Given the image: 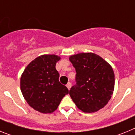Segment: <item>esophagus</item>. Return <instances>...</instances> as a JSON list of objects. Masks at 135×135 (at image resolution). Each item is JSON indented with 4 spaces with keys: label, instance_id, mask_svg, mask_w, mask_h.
<instances>
[{
    "label": "esophagus",
    "instance_id": "1",
    "mask_svg": "<svg viewBox=\"0 0 135 135\" xmlns=\"http://www.w3.org/2000/svg\"><path fill=\"white\" fill-rule=\"evenodd\" d=\"M66 86H67V88H68V89L69 90H70V88H71V83H70V82H68V83L67 84Z\"/></svg>",
    "mask_w": 135,
    "mask_h": 135
}]
</instances>
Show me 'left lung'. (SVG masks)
I'll use <instances>...</instances> for the list:
<instances>
[{
  "label": "left lung",
  "instance_id": "1",
  "mask_svg": "<svg viewBox=\"0 0 135 135\" xmlns=\"http://www.w3.org/2000/svg\"><path fill=\"white\" fill-rule=\"evenodd\" d=\"M76 71V85L70 95L77 108L85 113H94L108 104L114 90L112 67L98 55L80 53L69 57Z\"/></svg>",
  "mask_w": 135,
  "mask_h": 135
}]
</instances>
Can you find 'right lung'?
I'll use <instances>...</instances> for the list:
<instances>
[{"mask_svg":"<svg viewBox=\"0 0 135 135\" xmlns=\"http://www.w3.org/2000/svg\"><path fill=\"white\" fill-rule=\"evenodd\" d=\"M61 57L42 55L27 65L20 79L23 97L30 107L42 114L56 110L64 96L69 93L65 86L59 82V74L55 68Z\"/></svg>","mask_w":135,"mask_h":135,"instance_id":"obj_1","label":"right lung"}]
</instances>
